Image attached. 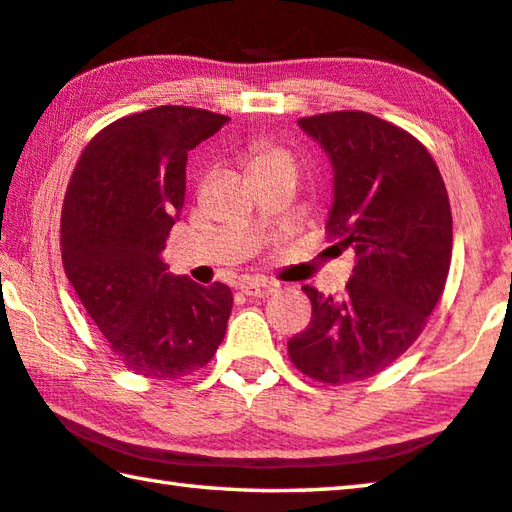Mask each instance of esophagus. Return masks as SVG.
Masks as SVG:
<instances>
[{"mask_svg":"<svg viewBox=\"0 0 512 512\" xmlns=\"http://www.w3.org/2000/svg\"><path fill=\"white\" fill-rule=\"evenodd\" d=\"M241 291H244L246 296H253V298H268L275 291V284L266 282V280H246L244 284H241Z\"/></svg>","mask_w":512,"mask_h":512,"instance_id":"1","label":"esophagus"}]
</instances>
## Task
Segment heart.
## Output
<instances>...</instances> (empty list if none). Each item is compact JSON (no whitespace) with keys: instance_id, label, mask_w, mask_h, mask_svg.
I'll return each instance as SVG.
<instances>
[{"instance_id":"heart-1","label":"heart","mask_w":512,"mask_h":512,"mask_svg":"<svg viewBox=\"0 0 512 512\" xmlns=\"http://www.w3.org/2000/svg\"><path fill=\"white\" fill-rule=\"evenodd\" d=\"M248 171L255 180L271 176L277 171H289L296 173V160L289 151L280 149V146L273 144H257L248 155Z\"/></svg>"}]
</instances>
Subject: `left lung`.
Here are the masks:
<instances>
[{
  "mask_svg": "<svg viewBox=\"0 0 512 512\" xmlns=\"http://www.w3.org/2000/svg\"><path fill=\"white\" fill-rule=\"evenodd\" d=\"M298 126L332 162L327 230L354 250V268L341 300L302 287L311 323L289 357L323 384H345L391 366L427 325L452 262V210L436 162L402 128L361 110Z\"/></svg>",
  "mask_w": 512,
  "mask_h": 512,
  "instance_id": "1",
  "label": "left lung"
}]
</instances>
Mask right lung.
Listing matches in <instances>:
<instances>
[{"label":"right lung","mask_w":512,"mask_h":512,"mask_svg":"<svg viewBox=\"0 0 512 512\" xmlns=\"http://www.w3.org/2000/svg\"><path fill=\"white\" fill-rule=\"evenodd\" d=\"M228 121L187 106L117 119L85 146L69 180L60 219L67 280L135 375H192L225 336L230 287L171 275L162 250L185 203L187 153Z\"/></svg>","instance_id":"obj_1"}]
</instances>
